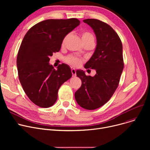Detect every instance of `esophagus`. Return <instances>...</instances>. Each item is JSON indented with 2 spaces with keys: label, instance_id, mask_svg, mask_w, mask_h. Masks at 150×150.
<instances>
[{
  "label": "esophagus",
  "instance_id": "34e87169",
  "mask_svg": "<svg viewBox=\"0 0 150 150\" xmlns=\"http://www.w3.org/2000/svg\"><path fill=\"white\" fill-rule=\"evenodd\" d=\"M71 72H72V76H73V77H75V76H76V70H75V69H72V70H71Z\"/></svg>",
  "mask_w": 150,
  "mask_h": 150
}]
</instances>
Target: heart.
<instances>
[{"mask_svg": "<svg viewBox=\"0 0 150 150\" xmlns=\"http://www.w3.org/2000/svg\"><path fill=\"white\" fill-rule=\"evenodd\" d=\"M69 35H66L64 38L63 39L62 42V45L64 46L67 39H68ZM81 39L82 41L84 43H87V42H94V40H95V38H94L93 35L89 32V31H84L81 33ZM65 61L69 64L71 65L73 67H79L83 62V59L75 57L73 56H68L65 58Z\"/></svg>", "mask_w": 150, "mask_h": 150, "instance_id": "1", "label": "heart"}]
</instances>
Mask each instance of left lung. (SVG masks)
<instances>
[{"mask_svg":"<svg viewBox=\"0 0 150 150\" xmlns=\"http://www.w3.org/2000/svg\"><path fill=\"white\" fill-rule=\"evenodd\" d=\"M93 29L97 47L84 68L96 69L94 76L86 75L84 71H76L82 82L75 93L77 103L88 110L97 109L111 98L119 86L124 67L123 47L114 30L106 23L96 19L83 20Z\"/></svg>","mask_w":150,"mask_h":150,"instance_id":"left-lung-1","label":"left lung"}]
</instances>
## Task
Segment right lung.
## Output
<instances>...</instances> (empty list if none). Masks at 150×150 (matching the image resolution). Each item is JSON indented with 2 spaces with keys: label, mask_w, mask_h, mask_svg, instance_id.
<instances>
[{
  "label": "right lung",
  "mask_w": 150,
  "mask_h": 150,
  "mask_svg": "<svg viewBox=\"0 0 150 150\" xmlns=\"http://www.w3.org/2000/svg\"><path fill=\"white\" fill-rule=\"evenodd\" d=\"M76 18L47 19L27 31L17 57L18 76L29 99L41 108H49L58 98L61 86L72 76L69 66L62 64L55 70L49 64L53 53L58 52L63 39L80 25Z\"/></svg>",
  "instance_id": "obj_1"
}]
</instances>
